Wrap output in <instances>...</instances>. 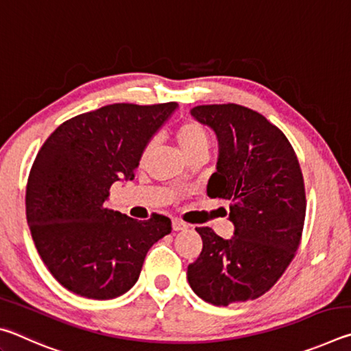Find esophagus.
Wrapping results in <instances>:
<instances>
[{
  "label": "esophagus",
  "instance_id": "34e87169",
  "mask_svg": "<svg viewBox=\"0 0 351 351\" xmlns=\"http://www.w3.org/2000/svg\"><path fill=\"white\" fill-rule=\"evenodd\" d=\"M171 228H173V230H184V229H187L189 226L186 224V223H182V221H180V219H173V223H171Z\"/></svg>",
  "mask_w": 351,
  "mask_h": 351
}]
</instances>
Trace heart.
I'll use <instances>...</instances> for the list:
<instances>
[{
	"mask_svg": "<svg viewBox=\"0 0 351 351\" xmlns=\"http://www.w3.org/2000/svg\"><path fill=\"white\" fill-rule=\"evenodd\" d=\"M176 142L182 153L186 154L187 158H192L198 153H207L209 150V133L207 130L201 125L197 121H186L182 122L180 127L176 128ZM154 147V141H150L148 144L144 147L141 154V161H145L148 154L153 150Z\"/></svg>",
	"mask_w": 351,
	"mask_h": 351,
	"instance_id": "b5f03b06",
	"label": "heart"
}]
</instances>
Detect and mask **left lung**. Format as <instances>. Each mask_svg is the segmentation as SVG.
I'll return each mask as SVG.
<instances>
[{
  "label": "left lung",
  "instance_id": "left-lung-1",
  "mask_svg": "<svg viewBox=\"0 0 351 351\" xmlns=\"http://www.w3.org/2000/svg\"><path fill=\"white\" fill-rule=\"evenodd\" d=\"M218 139L210 198L229 199L234 237L197 228L203 251L189 265L193 293L217 306L254 300L269 291L294 258L306 198L299 159L280 130L260 112L235 104L190 111Z\"/></svg>",
  "mask_w": 351,
  "mask_h": 351
}]
</instances>
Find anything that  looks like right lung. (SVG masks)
<instances>
[{
  "label": "right lung",
  "instance_id": "1",
  "mask_svg": "<svg viewBox=\"0 0 351 351\" xmlns=\"http://www.w3.org/2000/svg\"><path fill=\"white\" fill-rule=\"evenodd\" d=\"M176 106L106 105L63 122L40 148L26 218L46 268L71 293L96 300L127 293L148 249L171 232L167 217L138 221L105 201L112 184L133 180L142 150Z\"/></svg>",
  "mask_w": 351,
  "mask_h": 351
}]
</instances>
